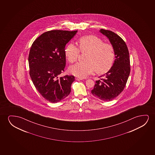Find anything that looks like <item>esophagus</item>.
Here are the masks:
<instances>
[{"label":"esophagus","instance_id":"34e87169","mask_svg":"<svg viewBox=\"0 0 155 155\" xmlns=\"http://www.w3.org/2000/svg\"><path fill=\"white\" fill-rule=\"evenodd\" d=\"M75 79L77 80V81H81V80H83V78H81V77H76V78H75Z\"/></svg>","mask_w":155,"mask_h":155}]
</instances>
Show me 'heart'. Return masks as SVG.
I'll return each mask as SVG.
<instances>
[{
  "label": "heart",
  "instance_id": "b5f03b06",
  "mask_svg": "<svg viewBox=\"0 0 155 155\" xmlns=\"http://www.w3.org/2000/svg\"><path fill=\"white\" fill-rule=\"evenodd\" d=\"M79 49L72 43L67 45L64 52L68 61L74 63L78 58L80 50L87 52L85 61L69 68L70 73L76 76L85 77L95 70L99 74L107 72L114 60V51L112 45L105 43L102 39L94 35L81 38L78 41Z\"/></svg>",
  "mask_w": 155,
  "mask_h": 155
}]
</instances>
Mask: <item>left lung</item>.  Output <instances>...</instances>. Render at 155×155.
Masks as SVG:
<instances>
[{
    "mask_svg": "<svg viewBox=\"0 0 155 155\" xmlns=\"http://www.w3.org/2000/svg\"><path fill=\"white\" fill-rule=\"evenodd\" d=\"M113 47L115 55L114 64L103 78L96 81L91 94L103 101H110L117 97L124 89L130 72L129 53L123 39L109 30L101 29Z\"/></svg>",
    "mask_w": 155,
    "mask_h": 155,
    "instance_id": "obj_1",
    "label": "left lung"
}]
</instances>
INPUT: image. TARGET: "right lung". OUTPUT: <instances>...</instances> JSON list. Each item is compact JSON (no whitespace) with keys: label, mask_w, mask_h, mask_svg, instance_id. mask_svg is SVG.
I'll return each instance as SVG.
<instances>
[{"label":"right lung","mask_w":155,"mask_h":155,"mask_svg":"<svg viewBox=\"0 0 155 155\" xmlns=\"http://www.w3.org/2000/svg\"><path fill=\"white\" fill-rule=\"evenodd\" d=\"M77 31L52 30L45 32L33 43L28 55L30 74L37 91L45 100L56 103L71 91L74 76L59 78L66 66L65 47Z\"/></svg>","instance_id":"obj_1"}]
</instances>
